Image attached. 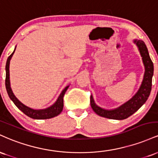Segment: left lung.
I'll list each match as a JSON object with an SVG mask.
<instances>
[{
	"label": "left lung",
	"mask_w": 158,
	"mask_h": 158,
	"mask_svg": "<svg viewBox=\"0 0 158 158\" xmlns=\"http://www.w3.org/2000/svg\"><path fill=\"white\" fill-rule=\"evenodd\" d=\"M135 43L142 56L145 66V74L140 88L133 97L119 108L114 110H105L97 106L94 102L93 97H90V106L96 114L101 117L113 119H125L135 114L141 106L146 102L152 90V77L154 73L153 62L150 59L148 49L143 41L135 40Z\"/></svg>",
	"instance_id": "1"
}]
</instances>
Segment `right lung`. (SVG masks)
<instances>
[{
	"label": "right lung",
	"mask_w": 158,
	"mask_h": 158,
	"mask_svg": "<svg viewBox=\"0 0 158 158\" xmlns=\"http://www.w3.org/2000/svg\"><path fill=\"white\" fill-rule=\"evenodd\" d=\"M12 52L11 55L9 56L8 59H7L6 64V80H5V84H6V88L7 94H8L9 97L11 99H12V102H14V104L18 107V108H19L23 114H26L28 117H31L32 119H50L52 117H56V116L59 115V114L62 111L63 106H64V100H63V98H64V94L66 92V90H68V87L67 86L64 90H62L60 96L58 98L57 101L52 105V106H50V108H46V109H41V110H35L32 109V108H29L26 106L21 103L17 98L15 97V96L14 95V94L12 93V90L11 89L10 87V59L12 58V55H13L14 52Z\"/></svg>",
	"instance_id": "add662e5"
}]
</instances>
